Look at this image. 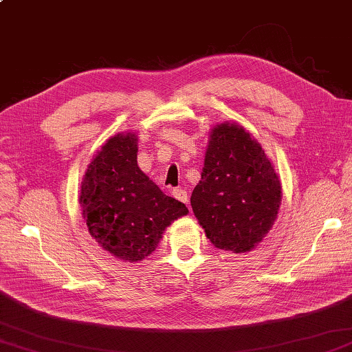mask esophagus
I'll return each mask as SVG.
<instances>
[{
    "label": "esophagus",
    "instance_id": "1",
    "mask_svg": "<svg viewBox=\"0 0 352 352\" xmlns=\"http://www.w3.org/2000/svg\"><path fill=\"white\" fill-rule=\"evenodd\" d=\"M172 195H174V198H175V199L182 201V203H184V204H188V203H189V195H188V192L183 190V189H175L174 192H172Z\"/></svg>",
    "mask_w": 352,
    "mask_h": 352
}]
</instances>
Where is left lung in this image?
<instances>
[{
  "label": "left lung",
  "instance_id": "1",
  "mask_svg": "<svg viewBox=\"0 0 352 352\" xmlns=\"http://www.w3.org/2000/svg\"><path fill=\"white\" fill-rule=\"evenodd\" d=\"M281 182L265 149L237 122L216 124L208 138L192 210L219 250L248 252L272 228Z\"/></svg>",
  "mask_w": 352,
  "mask_h": 352
}]
</instances>
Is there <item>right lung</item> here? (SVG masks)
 Wrapping results in <instances>:
<instances>
[{
    "label": "right lung",
    "mask_w": 352,
    "mask_h": 352,
    "mask_svg": "<svg viewBox=\"0 0 352 352\" xmlns=\"http://www.w3.org/2000/svg\"><path fill=\"white\" fill-rule=\"evenodd\" d=\"M78 201L95 242L130 263L155 251L164 230L189 213L138 166L134 133H118L106 140L87 164Z\"/></svg>",
    "instance_id": "add662e5"
}]
</instances>
